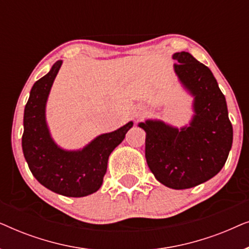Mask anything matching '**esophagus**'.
I'll use <instances>...</instances> for the list:
<instances>
[{
  "mask_svg": "<svg viewBox=\"0 0 249 249\" xmlns=\"http://www.w3.org/2000/svg\"><path fill=\"white\" fill-rule=\"evenodd\" d=\"M142 114H144V113H142L141 110H138L137 112H135V117H142Z\"/></svg>",
  "mask_w": 249,
  "mask_h": 249,
  "instance_id": "esophagus-1",
  "label": "esophagus"
}]
</instances>
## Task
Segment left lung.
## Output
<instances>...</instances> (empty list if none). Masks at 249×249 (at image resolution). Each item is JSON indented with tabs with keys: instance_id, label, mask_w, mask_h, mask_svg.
<instances>
[{
	"instance_id": "8db88e82",
	"label": "left lung",
	"mask_w": 249,
	"mask_h": 249,
	"mask_svg": "<svg viewBox=\"0 0 249 249\" xmlns=\"http://www.w3.org/2000/svg\"><path fill=\"white\" fill-rule=\"evenodd\" d=\"M180 83L194 97V115L178 129L161 120L138 125L146 132L145 158L158 181L187 189L207 181L226 164L232 146V124L226 97L212 71L188 52L172 55Z\"/></svg>"
}]
</instances>
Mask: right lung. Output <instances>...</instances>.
<instances>
[{
  "label": "right lung",
  "mask_w": 249,
  "mask_h": 249,
  "mask_svg": "<svg viewBox=\"0 0 249 249\" xmlns=\"http://www.w3.org/2000/svg\"><path fill=\"white\" fill-rule=\"evenodd\" d=\"M62 61L37 80L23 113L22 152L33 176L47 189L67 197H84L97 192L107 173L108 156L124 139L134 122L102 134L83 149L67 151L51 137L46 124V102Z\"/></svg>",
  "instance_id": "right-lung-1"
}]
</instances>
